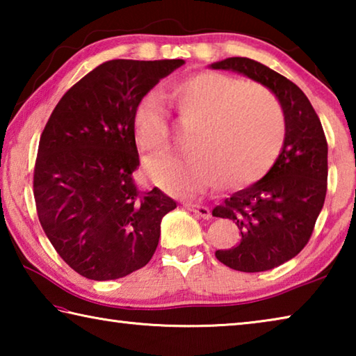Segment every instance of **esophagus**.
<instances>
[{
  "label": "esophagus",
  "instance_id": "1",
  "mask_svg": "<svg viewBox=\"0 0 356 356\" xmlns=\"http://www.w3.org/2000/svg\"><path fill=\"white\" fill-rule=\"evenodd\" d=\"M184 207L186 210H190L197 216H201L204 220H209L210 218V209L209 207H204V206H197V204H184Z\"/></svg>",
  "mask_w": 356,
  "mask_h": 356
}]
</instances>
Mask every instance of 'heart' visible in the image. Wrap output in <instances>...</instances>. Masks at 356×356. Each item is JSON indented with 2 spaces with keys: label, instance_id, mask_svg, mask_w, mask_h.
Returning <instances> with one entry per match:
<instances>
[{
  "label": "heart",
  "instance_id": "obj_1",
  "mask_svg": "<svg viewBox=\"0 0 356 356\" xmlns=\"http://www.w3.org/2000/svg\"><path fill=\"white\" fill-rule=\"evenodd\" d=\"M168 97L179 122L191 127L185 138L188 154L146 161L147 176L168 195L191 196L215 184L243 188L272 170L284 144L286 122L267 89L206 70L174 81ZM131 127L144 152L165 149L170 127L155 92L138 100Z\"/></svg>",
  "mask_w": 356,
  "mask_h": 356
}]
</instances>
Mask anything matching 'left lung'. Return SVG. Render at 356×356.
<instances>
[{"label":"left lung","instance_id":"1","mask_svg":"<svg viewBox=\"0 0 356 356\" xmlns=\"http://www.w3.org/2000/svg\"><path fill=\"white\" fill-rule=\"evenodd\" d=\"M210 67L261 83L284 113L286 138L272 170L212 212L232 220L242 234L236 246L216 251V259L238 272H267L291 261L309 242L327 195V138L305 92L278 72L250 58H226Z\"/></svg>","mask_w":356,"mask_h":356}]
</instances>
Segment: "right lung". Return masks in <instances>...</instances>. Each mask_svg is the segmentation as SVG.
<instances>
[{"label": "right lung", "instance_id": "obj_1", "mask_svg": "<svg viewBox=\"0 0 356 356\" xmlns=\"http://www.w3.org/2000/svg\"><path fill=\"white\" fill-rule=\"evenodd\" d=\"M184 59H113L58 102L42 131L34 168L39 221L63 261L88 280L124 278L156 250L161 218L176 201L141 193L134 110Z\"/></svg>", "mask_w": 356, "mask_h": 356}]
</instances>
